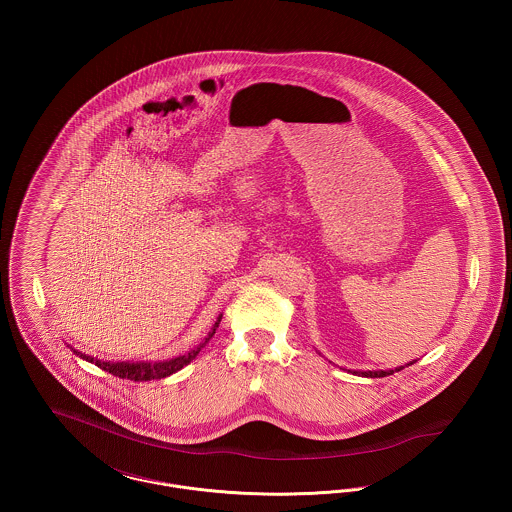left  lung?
Returning <instances> with one entry per match:
<instances>
[{
	"mask_svg": "<svg viewBox=\"0 0 512 512\" xmlns=\"http://www.w3.org/2000/svg\"><path fill=\"white\" fill-rule=\"evenodd\" d=\"M414 361H411L409 365H413ZM407 365V366H409ZM405 366H397L395 370L391 368V370H366V372H359V370H353V374H359V376H366V378H384V376H390L393 372H399V370H403Z\"/></svg>",
	"mask_w": 512,
	"mask_h": 512,
	"instance_id": "8db88e82",
	"label": "left lung"
}]
</instances>
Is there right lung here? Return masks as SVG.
<instances>
[{"mask_svg":"<svg viewBox=\"0 0 512 512\" xmlns=\"http://www.w3.org/2000/svg\"><path fill=\"white\" fill-rule=\"evenodd\" d=\"M220 318H222V315L217 318V322L213 324L209 336L205 338L203 343H199L195 349L188 351L186 355L174 357V359H169V361H159V363H111V361H109V363H105V361L94 359V357H90V355H86V353H80V351H76V349H73V353H76L80 359H86L88 363H94V365L99 366V368H103L105 372H111L113 376H119V378H124V380H134V382L161 380V378L171 376L174 372H178L180 368H184V366L190 365V363L194 361L195 355L201 351V347L215 336V332H217V328H219Z\"/></svg>","mask_w":512,"mask_h":512,"instance_id":"obj_1","label":"right lung"}]
</instances>
